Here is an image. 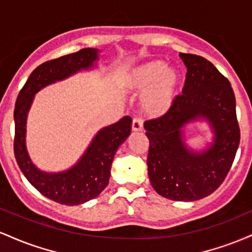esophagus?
Listing matches in <instances>:
<instances>
[{
	"label": "esophagus",
	"instance_id": "1",
	"mask_svg": "<svg viewBox=\"0 0 252 252\" xmlns=\"http://www.w3.org/2000/svg\"><path fill=\"white\" fill-rule=\"evenodd\" d=\"M131 130L132 131H142L143 130V124H142V121L140 120V118H135L134 121H132V124H131Z\"/></svg>",
	"mask_w": 252,
	"mask_h": 252
}]
</instances>
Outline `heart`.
<instances>
[{
	"mask_svg": "<svg viewBox=\"0 0 252 252\" xmlns=\"http://www.w3.org/2000/svg\"><path fill=\"white\" fill-rule=\"evenodd\" d=\"M121 82L128 91H142L140 104L144 114L162 117L174 106L181 76L174 67H168L166 62L158 59L126 70Z\"/></svg>",
	"mask_w": 252,
	"mask_h": 252,
	"instance_id": "heart-1",
	"label": "heart"
}]
</instances>
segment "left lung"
<instances>
[{
    "mask_svg": "<svg viewBox=\"0 0 252 252\" xmlns=\"http://www.w3.org/2000/svg\"><path fill=\"white\" fill-rule=\"evenodd\" d=\"M187 67L182 94L164 116L144 123L149 140L147 164L153 189L170 200L194 201L213 193L226 178L239 146L236 98L231 84L209 60L180 53ZM204 119L214 140L195 152L183 128Z\"/></svg>",
    "mask_w": 252,
    "mask_h": 252,
    "instance_id": "left-lung-1",
    "label": "left lung"
}]
</instances>
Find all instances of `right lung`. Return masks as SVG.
<instances>
[{"label": "right lung", "mask_w": 252, "mask_h": 252, "mask_svg": "<svg viewBox=\"0 0 252 252\" xmlns=\"http://www.w3.org/2000/svg\"><path fill=\"white\" fill-rule=\"evenodd\" d=\"M98 53L99 51L96 48H83L76 53L37 66L20 91L14 109V154L20 169L32 186L42 195L68 206L94 199L108 186L112 160L118 147L130 135L131 118L126 116L118 122L100 129L92 138L82 158L71 168L48 173L37 168L28 154L26 146L27 117L36 92L78 72L94 68L99 59Z\"/></svg>", "instance_id": "obj_1"}]
</instances>
